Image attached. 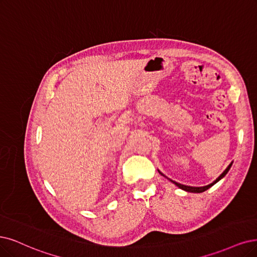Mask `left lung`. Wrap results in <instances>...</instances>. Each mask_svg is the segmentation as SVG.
<instances>
[{
	"mask_svg": "<svg viewBox=\"0 0 257 257\" xmlns=\"http://www.w3.org/2000/svg\"><path fill=\"white\" fill-rule=\"evenodd\" d=\"M232 164H233V162L226 167V169L224 170V172L218 177L215 181L213 182V183H211V184H208V185H205V186H201V187H194V186H187V185H183V184H180V183H178V182H176V181H173V180H170V181H172L174 184H176L179 188H181V189H183V191H185V192H189V193H203V192H205L206 189H208L210 187H212L214 184H216L218 181H219V180H221L226 174H227V172H229L230 170V168H231V166H232ZM161 175L162 176H164L162 173L161 172H159ZM165 177V176H164Z\"/></svg>",
	"mask_w": 257,
	"mask_h": 257,
	"instance_id": "obj_1",
	"label": "left lung"
}]
</instances>
